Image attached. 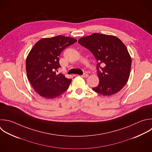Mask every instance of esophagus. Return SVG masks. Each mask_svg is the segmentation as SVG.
Instances as JSON below:
<instances>
[{"instance_id": "obj_1", "label": "esophagus", "mask_w": 152, "mask_h": 152, "mask_svg": "<svg viewBox=\"0 0 152 152\" xmlns=\"http://www.w3.org/2000/svg\"><path fill=\"white\" fill-rule=\"evenodd\" d=\"M81 77H83V78H87V77H88V74H84L83 75H81Z\"/></svg>"}]
</instances>
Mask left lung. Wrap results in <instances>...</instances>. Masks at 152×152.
Listing matches in <instances>:
<instances>
[{"mask_svg":"<svg viewBox=\"0 0 152 152\" xmlns=\"http://www.w3.org/2000/svg\"><path fill=\"white\" fill-rule=\"evenodd\" d=\"M78 42L88 49L98 62L99 83L93 90L106 96L119 91L128 80L131 66L125 45L115 36L99 33L82 37Z\"/></svg>","mask_w":152,"mask_h":152,"instance_id":"obj_1","label":"left lung"}]
</instances>
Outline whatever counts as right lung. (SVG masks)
<instances>
[{
    "label": "right lung",
    "instance_id": "add662e5",
    "mask_svg": "<svg viewBox=\"0 0 152 152\" xmlns=\"http://www.w3.org/2000/svg\"><path fill=\"white\" fill-rule=\"evenodd\" d=\"M77 40L69 37L58 36L45 38L37 42L26 59L28 79L34 90L46 99H54L65 92L71 79L56 71L61 67L59 56L67 47Z\"/></svg>",
    "mask_w": 152,
    "mask_h": 152
}]
</instances>
